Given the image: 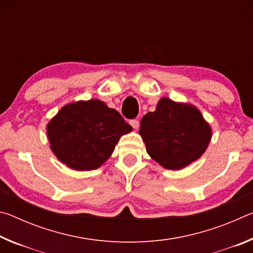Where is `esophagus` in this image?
Here are the masks:
<instances>
[{
	"label": "esophagus",
	"instance_id": "obj_1",
	"mask_svg": "<svg viewBox=\"0 0 253 253\" xmlns=\"http://www.w3.org/2000/svg\"><path fill=\"white\" fill-rule=\"evenodd\" d=\"M129 124H130V126L134 128V129H138L139 122L137 121V119H131V121H129Z\"/></svg>",
	"mask_w": 253,
	"mask_h": 253
}]
</instances>
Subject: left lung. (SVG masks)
<instances>
[{
    "label": "left lung",
    "mask_w": 253,
    "mask_h": 253,
    "mask_svg": "<svg viewBox=\"0 0 253 253\" xmlns=\"http://www.w3.org/2000/svg\"><path fill=\"white\" fill-rule=\"evenodd\" d=\"M148 155L168 169H182L208 148L212 130L196 107L162 98L140 122Z\"/></svg>",
    "instance_id": "left-lung-1"
}]
</instances>
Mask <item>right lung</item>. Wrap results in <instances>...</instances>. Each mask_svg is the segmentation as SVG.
Wrapping results in <instances>:
<instances>
[{
	"instance_id": "right-lung-1",
	"label": "right lung",
	"mask_w": 253,
	"mask_h": 253,
	"mask_svg": "<svg viewBox=\"0 0 253 253\" xmlns=\"http://www.w3.org/2000/svg\"><path fill=\"white\" fill-rule=\"evenodd\" d=\"M131 130L117 110L98 99L66 105L46 126L51 151L76 170L100 168L121 136Z\"/></svg>"
}]
</instances>
